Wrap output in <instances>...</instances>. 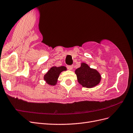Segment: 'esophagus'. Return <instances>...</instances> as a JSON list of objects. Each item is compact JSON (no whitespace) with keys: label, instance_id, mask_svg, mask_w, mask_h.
Masks as SVG:
<instances>
[{"label":"esophagus","instance_id":"34e87169","mask_svg":"<svg viewBox=\"0 0 133 133\" xmlns=\"http://www.w3.org/2000/svg\"><path fill=\"white\" fill-rule=\"evenodd\" d=\"M66 68L68 70H72V65H67L66 66Z\"/></svg>","mask_w":133,"mask_h":133}]
</instances>
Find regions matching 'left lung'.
Returning <instances> with one entry per match:
<instances>
[{
    "label": "left lung",
    "mask_w": 133,
    "mask_h": 133,
    "mask_svg": "<svg viewBox=\"0 0 133 133\" xmlns=\"http://www.w3.org/2000/svg\"><path fill=\"white\" fill-rule=\"evenodd\" d=\"M77 80L83 87L90 88L99 84L101 75L94 69H91L85 63H82L81 67L75 70Z\"/></svg>",
    "instance_id": "obj_1"
}]
</instances>
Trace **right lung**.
Returning a JSON list of instances; mask_svg holds the SVG:
<instances>
[{"label": "right lung", "instance_id": "1", "mask_svg": "<svg viewBox=\"0 0 133 133\" xmlns=\"http://www.w3.org/2000/svg\"><path fill=\"white\" fill-rule=\"evenodd\" d=\"M66 68L64 66L56 67L53 66L51 68L46 74L44 76V79L47 83L51 85H54L56 84L57 79L60 73L64 70H66Z\"/></svg>", "mask_w": 133, "mask_h": 133}]
</instances>
